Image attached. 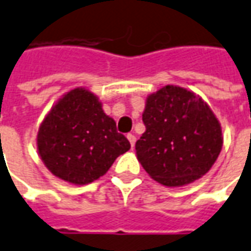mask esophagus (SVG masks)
Segmentation results:
<instances>
[{"label": "esophagus", "mask_w": 251, "mask_h": 251, "mask_svg": "<svg viewBox=\"0 0 251 251\" xmlns=\"http://www.w3.org/2000/svg\"><path fill=\"white\" fill-rule=\"evenodd\" d=\"M127 138H128L129 143H131V147H134L135 142H136V138H135V135L134 134H128V135H127Z\"/></svg>", "instance_id": "34e87169"}]
</instances>
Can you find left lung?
Segmentation results:
<instances>
[{
	"label": "left lung",
	"mask_w": 251,
	"mask_h": 251,
	"mask_svg": "<svg viewBox=\"0 0 251 251\" xmlns=\"http://www.w3.org/2000/svg\"><path fill=\"white\" fill-rule=\"evenodd\" d=\"M145 134L136 157L151 178L169 188L184 186L207 174L223 146L222 126L199 94L166 85L146 99Z\"/></svg>",
	"instance_id": "8db88e82"
}]
</instances>
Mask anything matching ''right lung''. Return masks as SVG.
<instances>
[{
	"mask_svg": "<svg viewBox=\"0 0 251 251\" xmlns=\"http://www.w3.org/2000/svg\"><path fill=\"white\" fill-rule=\"evenodd\" d=\"M36 146L46 168L73 185L102 177L131 147L99 97L86 88L72 89L55 102L39 127Z\"/></svg>",
	"mask_w": 251,
	"mask_h": 251,
	"instance_id": "add662e5",
	"label": "right lung"
}]
</instances>
